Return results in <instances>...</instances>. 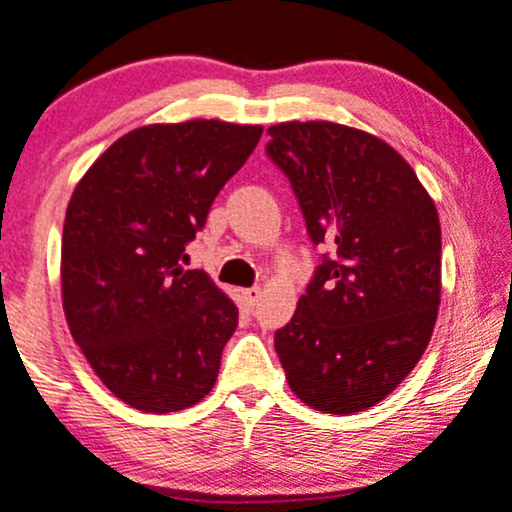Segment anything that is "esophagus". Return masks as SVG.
<instances>
[{
    "label": "esophagus",
    "mask_w": 512,
    "mask_h": 512,
    "mask_svg": "<svg viewBox=\"0 0 512 512\" xmlns=\"http://www.w3.org/2000/svg\"><path fill=\"white\" fill-rule=\"evenodd\" d=\"M260 296H262L260 286H247V289H243V299L250 308H255L257 303H260Z\"/></svg>",
    "instance_id": "esophagus-1"
}]
</instances>
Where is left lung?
I'll return each instance as SVG.
<instances>
[{
    "label": "left lung",
    "mask_w": 512,
    "mask_h": 512,
    "mask_svg": "<svg viewBox=\"0 0 512 512\" xmlns=\"http://www.w3.org/2000/svg\"><path fill=\"white\" fill-rule=\"evenodd\" d=\"M320 265L274 333L291 391L335 415L372 408L423 357L440 306V218L384 140L330 121L269 128Z\"/></svg>",
    "instance_id": "8db88e82"
}]
</instances>
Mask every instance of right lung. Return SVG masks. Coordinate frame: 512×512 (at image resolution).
<instances>
[{"label":"right lung","mask_w":512,"mask_h":512,"mask_svg":"<svg viewBox=\"0 0 512 512\" xmlns=\"http://www.w3.org/2000/svg\"><path fill=\"white\" fill-rule=\"evenodd\" d=\"M262 126H143L89 167L67 206L63 308L106 389L145 413L194 406L216 384L238 308L204 269H184L223 184Z\"/></svg>","instance_id":"obj_1"}]
</instances>
